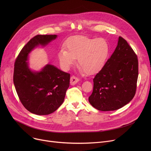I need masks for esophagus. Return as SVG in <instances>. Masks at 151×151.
I'll return each mask as SVG.
<instances>
[{
  "label": "esophagus",
  "mask_w": 151,
  "mask_h": 151,
  "mask_svg": "<svg viewBox=\"0 0 151 151\" xmlns=\"http://www.w3.org/2000/svg\"><path fill=\"white\" fill-rule=\"evenodd\" d=\"M79 81H80V80H79L78 78H76L75 76H72L70 78V84L71 86H73L76 84Z\"/></svg>",
  "instance_id": "esophagus-1"
}]
</instances>
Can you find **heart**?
<instances>
[{
  "mask_svg": "<svg viewBox=\"0 0 151 151\" xmlns=\"http://www.w3.org/2000/svg\"><path fill=\"white\" fill-rule=\"evenodd\" d=\"M67 50L61 49L58 54L60 65L65 70L74 65L76 58L81 72L92 75L104 67L109 53V46L105 39L85 36L71 38L67 43Z\"/></svg>",
  "mask_w": 151,
  "mask_h": 151,
  "instance_id": "obj_1",
  "label": "heart"
}]
</instances>
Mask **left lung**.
<instances>
[{"label":"left lung","mask_w":151,"mask_h":151,"mask_svg":"<svg viewBox=\"0 0 151 151\" xmlns=\"http://www.w3.org/2000/svg\"><path fill=\"white\" fill-rule=\"evenodd\" d=\"M138 76L137 55L125 40L119 37L115 51L93 79L90 104L103 111L121 108L134 96Z\"/></svg>","instance_id":"8db88e82"}]
</instances>
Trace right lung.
<instances>
[{
    "mask_svg": "<svg viewBox=\"0 0 151 151\" xmlns=\"http://www.w3.org/2000/svg\"><path fill=\"white\" fill-rule=\"evenodd\" d=\"M57 35H37L20 51L15 61L13 83L23 106L37 115H47L54 112L63 104L69 88V73L51 64L40 71L29 67V54L36 47L46 46L57 38Z\"/></svg>",
    "mask_w": 151,
    "mask_h": 151,
    "instance_id": "add662e5",
    "label": "right lung"
}]
</instances>
